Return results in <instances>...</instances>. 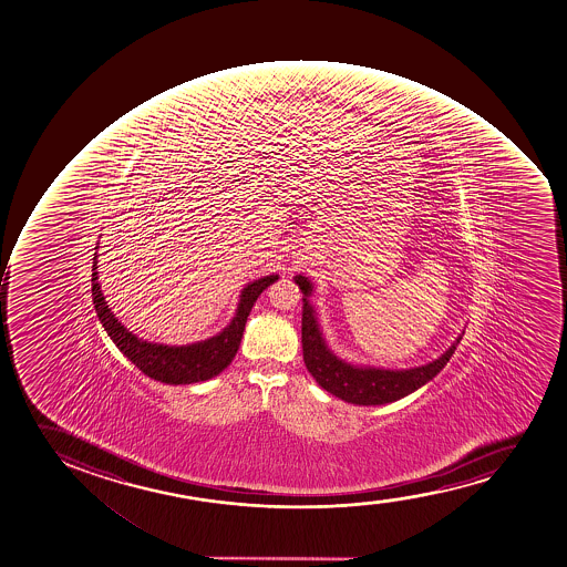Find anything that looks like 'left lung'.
I'll return each instance as SVG.
<instances>
[{"instance_id": "1", "label": "left lung", "mask_w": 567, "mask_h": 567, "mask_svg": "<svg viewBox=\"0 0 567 567\" xmlns=\"http://www.w3.org/2000/svg\"><path fill=\"white\" fill-rule=\"evenodd\" d=\"M293 280L303 292L301 344H303L307 370L326 392L347 403L382 405V403H392L405 398L420 386H424L427 381H432L433 377L445 368L464 336L462 331V336H458V339L437 360L411 370H381V368L352 365L336 357L322 338L319 320L307 299L312 292L311 280L303 275H296Z\"/></svg>"}]
</instances>
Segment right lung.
Wrapping results in <instances>:
<instances>
[{"instance_id":"1","label":"right lung","mask_w":567,"mask_h":567,"mask_svg":"<svg viewBox=\"0 0 567 567\" xmlns=\"http://www.w3.org/2000/svg\"><path fill=\"white\" fill-rule=\"evenodd\" d=\"M279 275H268L250 282L243 288L241 299L237 306L236 317L215 338L197 341V343L169 347V344L148 343L134 336L118 322L115 315L109 309L103 298L102 288L97 282V256L94 255L92 266V298L96 307L97 319L102 320L103 328L113 339V343L121 349L122 354L140 368L145 375L154 381L166 384H192V382L207 381L217 377L220 371L228 368L229 362L237 354L241 344L243 331L247 324L250 309L269 285H274Z\"/></svg>"}]
</instances>
